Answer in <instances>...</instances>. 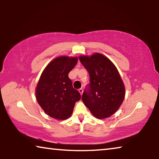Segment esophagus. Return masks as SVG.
Segmentation results:
<instances>
[{
	"mask_svg": "<svg viewBox=\"0 0 159 159\" xmlns=\"http://www.w3.org/2000/svg\"><path fill=\"white\" fill-rule=\"evenodd\" d=\"M79 92L80 93V95H82V94H83V90L82 89V88H80V89L79 90Z\"/></svg>",
	"mask_w": 159,
	"mask_h": 159,
	"instance_id": "obj_1",
	"label": "esophagus"
}]
</instances>
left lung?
<instances>
[{
	"instance_id": "1",
	"label": "left lung",
	"mask_w": 159,
	"mask_h": 159,
	"mask_svg": "<svg viewBox=\"0 0 159 159\" xmlns=\"http://www.w3.org/2000/svg\"><path fill=\"white\" fill-rule=\"evenodd\" d=\"M79 60L90 76V83L82 95L83 103L96 118L111 116L125 98V86L117 69L99 53L80 56Z\"/></svg>"
}]
</instances>
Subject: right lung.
I'll return each instance as SVG.
<instances>
[{
	"instance_id": "obj_1",
	"label": "right lung",
	"mask_w": 159,
	"mask_h": 159,
	"mask_svg": "<svg viewBox=\"0 0 159 159\" xmlns=\"http://www.w3.org/2000/svg\"><path fill=\"white\" fill-rule=\"evenodd\" d=\"M77 57L61 56L48 64L38 83V103L52 118L64 120L70 117L80 94L74 89L68 75L76 66Z\"/></svg>"
}]
</instances>
